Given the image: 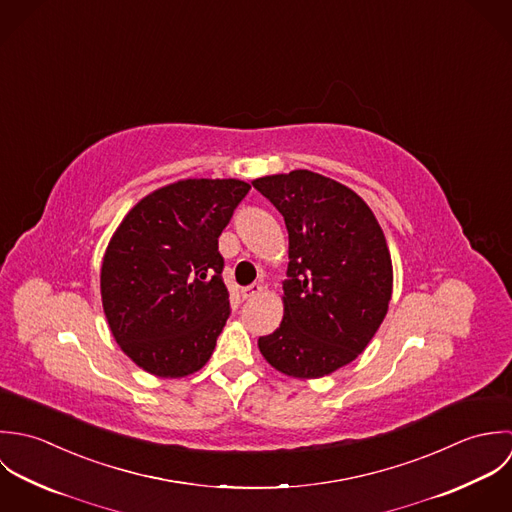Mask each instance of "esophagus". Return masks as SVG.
I'll return each mask as SVG.
<instances>
[{"instance_id":"obj_1","label":"esophagus","mask_w":512,"mask_h":512,"mask_svg":"<svg viewBox=\"0 0 512 512\" xmlns=\"http://www.w3.org/2000/svg\"><path fill=\"white\" fill-rule=\"evenodd\" d=\"M261 291H263V287H261L259 283H253V285H247V287L241 289V297H243V299H253V297H257Z\"/></svg>"}]
</instances>
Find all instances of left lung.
Returning <instances> with one entry per match:
<instances>
[{
    "instance_id": "left-lung-1",
    "label": "left lung",
    "mask_w": 512,
    "mask_h": 512,
    "mask_svg": "<svg viewBox=\"0 0 512 512\" xmlns=\"http://www.w3.org/2000/svg\"><path fill=\"white\" fill-rule=\"evenodd\" d=\"M253 188L289 231L283 322L259 338V350L287 376L322 378L352 362L388 312L392 257L384 231L358 194L310 170L265 176Z\"/></svg>"
}]
</instances>
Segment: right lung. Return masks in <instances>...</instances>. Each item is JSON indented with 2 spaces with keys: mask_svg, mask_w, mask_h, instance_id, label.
Here are the masks:
<instances>
[{
  "mask_svg": "<svg viewBox=\"0 0 512 512\" xmlns=\"http://www.w3.org/2000/svg\"><path fill=\"white\" fill-rule=\"evenodd\" d=\"M251 186L182 180L134 205L101 269L110 332L140 368L182 378L209 360L229 318L217 239Z\"/></svg>",
  "mask_w": 512,
  "mask_h": 512,
  "instance_id": "1",
  "label": "right lung"
}]
</instances>
